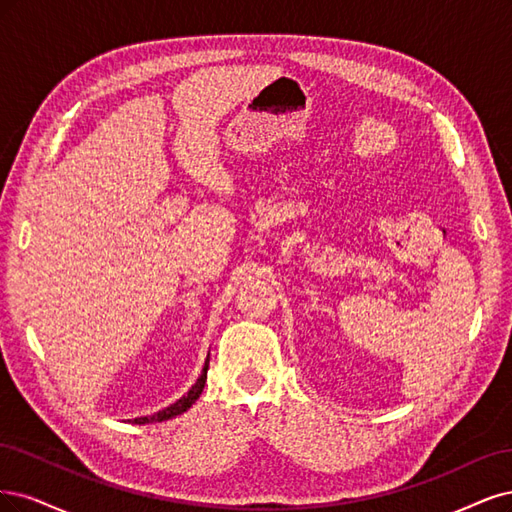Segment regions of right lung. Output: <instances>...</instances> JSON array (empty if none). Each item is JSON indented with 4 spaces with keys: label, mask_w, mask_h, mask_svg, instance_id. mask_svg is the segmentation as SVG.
I'll return each instance as SVG.
<instances>
[{
    "label": "right lung",
    "mask_w": 512,
    "mask_h": 512,
    "mask_svg": "<svg viewBox=\"0 0 512 512\" xmlns=\"http://www.w3.org/2000/svg\"><path fill=\"white\" fill-rule=\"evenodd\" d=\"M208 361H210V353H208V357H206V361H204V368H202V374H200V378H197V381L191 385V389H189V391L183 395V398L176 400L174 404H170V406H166V408H161V410L153 412V415H146V417H136V419H129V423H134V425L161 423V421H168V419H172V417H178V415H183V412H187V410H189V408L195 404V400L200 398L202 391H204V385H206V376H208Z\"/></svg>",
    "instance_id": "obj_1"
}]
</instances>
